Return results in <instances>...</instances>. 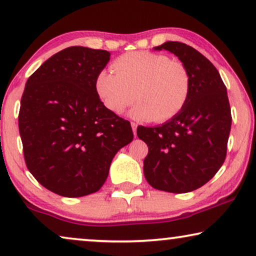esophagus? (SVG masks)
<instances>
[{
	"mask_svg": "<svg viewBox=\"0 0 256 256\" xmlns=\"http://www.w3.org/2000/svg\"><path fill=\"white\" fill-rule=\"evenodd\" d=\"M132 132H134V136H136V129H138V124L135 122H132Z\"/></svg>",
	"mask_w": 256,
	"mask_h": 256,
	"instance_id": "esophagus-1",
	"label": "esophagus"
}]
</instances>
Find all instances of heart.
<instances>
[{
	"label": "heart",
	"mask_w": 256,
	"mask_h": 256,
	"mask_svg": "<svg viewBox=\"0 0 256 256\" xmlns=\"http://www.w3.org/2000/svg\"><path fill=\"white\" fill-rule=\"evenodd\" d=\"M96 78L101 102L114 114H121L134 102L132 118L140 121L166 122L180 113L191 94V76L182 62L150 51L122 54Z\"/></svg>",
	"instance_id": "b5f03b06"
}]
</instances>
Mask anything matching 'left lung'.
Wrapping results in <instances>:
<instances>
[{
  "label": "left lung",
  "instance_id": "obj_1",
  "mask_svg": "<svg viewBox=\"0 0 256 256\" xmlns=\"http://www.w3.org/2000/svg\"><path fill=\"white\" fill-rule=\"evenodd\" d=\"M155 50L176 54L191 76L186 104L158 127H138L148 146L146 180L154 188L185 194L208 183L225 162L232 115L226 86L218 70L200 52L180 42H166Z\"/></svg>",
  "mask_w": 256,
  "mask_h": 256
}]
</instances>
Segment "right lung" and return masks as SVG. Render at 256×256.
<instances>
[{
    "mask_svg": "<svg viewBox=\"0 0 256 256\" xmlns=\"http://www.w3.org/2000/svg\"><path fill=\"white\" fill-rule=\"evenodd\" d=\"M110 54L70 46L29 76L18 114L28 169L62 197L99 191L112 160L132 141L130 124L104 106L96 78Z\"/></svg>",
    "mask_w": 256,
    "mask_h": 256,
    "instance_id": "obj_1",
    "label": "right lung"
}]
</instances>
